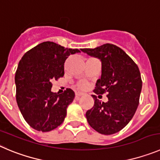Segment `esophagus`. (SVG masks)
Segmentation results:
<instances>
[{
  "label": "esophagus",
  "mask_w": 160,
  "mask_h": 160,
  "mask_svg": "<svg viewBox=\"0 0 160 160\" xmlns=\"http://www.w3.org/2000/svg\"><path fill=\"white\" fill-rule=\"evenodd\" d=\"M84 95L83 93H82V92H76V97H77V98H79V97H81L83 96V95Z\"/></svg>",
  "instance_id": "1"
}]
</instances>
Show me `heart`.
I'll list each match as a JSON object with an SVG mask.
<instances>
[{
	"label": "heart",
	"instance_id": "1",
	"mask_svg": "<svg viewBox=\"0 0 160 160\" xmlns=\"http://www.w3.org/2000/svg\"><path fill=\"white\" fill-rule=\"evenodd\" d=\"M78 88L81 90H85V89H87L89 87V84L87 81H85V80H82V81L79 82L78 83Z\"/></svg>",
	"mask_w": 160,
	"mask_h": 160
}]
</instances>
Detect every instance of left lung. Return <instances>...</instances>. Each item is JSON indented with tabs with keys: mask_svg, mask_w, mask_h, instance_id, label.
<instances>
[{
	"mask_svg": "<svg viewBox=\"0 0 160 160\" xmlns=\"http://www.w3.org/2000/svg\"><path fill=\"white\" fill-rule=\"evenodd\" d=\"M102 62V75L93 92L107 93L102 102L92 95L95 103L86 112L88 124L95 131L110 135L122 130L133 117L140 100L142 80L137 64L123 50L106 43L94 49H81Z\"/></svg>",
	"mask_w": 160,
	"mask_h": 160,
	"instance_id": "8db88e82",
	"label": "left lung"
}]
</instances>
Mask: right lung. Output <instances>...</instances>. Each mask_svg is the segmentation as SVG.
<instances>
[{"instance_id":"add662e5","label":"right lung","mask_w":160,"mask_h":160,"mask_svg":"<svg viewBox=\"0 0 160 160\" xmlns=\"http://www.w3.org/2000/svg\"><path fill=\"white\" fill-rule=\"evenodd\" d=\"M80 52L53 42H44L28 50L19 61L15 76L16 102L23 118L35 130L49 132L65 120L75 93L51 92L52 81L64 77L68 56Z\"/></svg>"}]
</instances>
